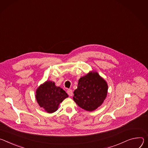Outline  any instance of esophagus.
<instances>
[{
  "mask_svg": "<svg viewBox=\"0 0 148 148\" xmlns=\"http://www.w3.org/2000/svg\"><path fill=\"white\" fill-rule=\"evenodd\" d=\"M67 93L70 96H72L73 95V92H72V89H68L67 90Z\"/></svg>",
  "mask_w": 148,
  "mask_h": 148,
  "instance_id": "esophagus-1",
  "label": "esophagus"
}]
</instances>
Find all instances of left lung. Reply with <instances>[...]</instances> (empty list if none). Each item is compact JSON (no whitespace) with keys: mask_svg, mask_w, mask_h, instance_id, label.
<instances>
[{"mask_svg":"<svg viewBox=\"0 0 148 148\" xmlns=\"http://www.w3.org/2000/svg\"><path fill=\"white\" fill-rule=\"evenodd\" d=\"M108 90L106 81L97 72L92 71L79 79L73 99L81 108L93 111L102 105L107 96Z\"/></svg>","mask_w":148,"mask_h":148,"instance_id":"1","label":"left lung"}]
</instances>
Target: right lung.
<instances>
[{
  "mask_svg": "<svg viewBox=\"0 0 148 148\" xmlns=\"http://www.w3.org/2000/svg\"><path fill=\"white\" fill-rule=\"evenodd\" d=\"M35 96L39 106L47 113H52L58 110L59 104L68 95L62 88L56 86L54 82L47 80L38 88Z\"/></svg>",
  "mask_w": 148,
  "mask_h": 148,
  "instance_id": "right-lung-1",
  "label": "right lung"
}]
</instances>
